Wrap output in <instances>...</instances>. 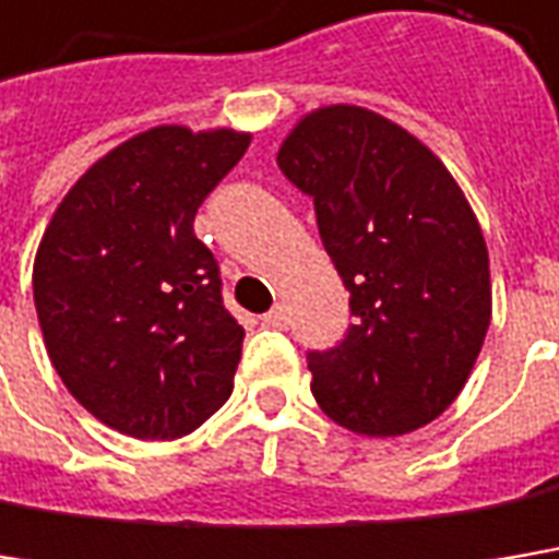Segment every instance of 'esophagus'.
<instances>
[{
    "instance_id": "obj_1",
    "label": "esophagus",
    "mask_w": 559,
    "mask_h": 559,
    "mask_svg": "<svg viewBox=\"0 0 559 559\" xmlns=\"http://www.w3.org/2000/svg\"><path fill=\"white\" fill-rule=\"evenodd\" d=\"M262 322L272 325V329H284L287 325V310L284 307H272V310L262 316Z\"/></svg>"
}]
</instances>
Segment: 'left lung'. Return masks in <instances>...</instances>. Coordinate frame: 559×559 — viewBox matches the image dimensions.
<instances>
[{
  "label": "left lung",
  "mask_w": 559,
  "mask_h": 559,
  "mask_svg": "<svg viewBox=\"0 0 559 559\" xmlns=\"http://www.w3.org/2000/svg\"><path fill=\"white\" fill-rule=\"evenodd\" d=\"M278 167L350 290L345 342L307 354L319 408L364 437L430 424L472 377L493 307L465 192L408 129L354 104L304 116Z\"/></svg>",
  "instance_id": "1"
}]
</instances>
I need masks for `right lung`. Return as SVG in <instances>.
I'll use <instances>...</instances> for the list:
<instances>
[{
    "label": "right lung",
    "mask_w": 559,
    "mask_h": 559,
    "mask_svg": "<svg viewBox=\"0 0 559 559\" xmlns=\"http://www.w3.org/2000/svg\"><path fill=\"white\" fill-rule=\"evenodd\" d=\"M249 132L154 126L91 164L52 212L34 307L75 402L135 440H177L234 392L243 325L192 221Z\"/></svg>",
    "instance_id": "right-lung-1"
}]
</instances>
